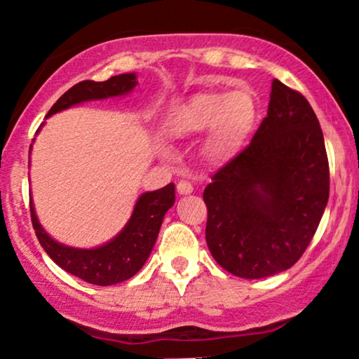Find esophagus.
Masks as SVG:
<instances>
[{
  "label": "esophagus",
  "instance_id": "34e87169",
  "mask_svg": "<svg viewBox=\"0 0 359 359\" xmlns=\"http://www.w3.org/2000/svg\"><path fill=\"white\" fill-rule=\"evenodd\" d=\"M176 189H178L180 194L187 196V194L193 193V184L188 183V181H180V183L176 184Z\"/></svg>",
  "mask_w": 359,
  "mask_h": 359
}]
</instances>
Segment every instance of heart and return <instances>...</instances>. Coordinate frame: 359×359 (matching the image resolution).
Here are the masks:
<instances>
[{"label": "heart", "mask_w": 359, "mask_h": 359, "mask_svg": "<svg viewBox=\"0 0 359 359\" xmlns=\"http://www.w3.org/2000/svg\"><path fill=\"white\" fill-rule=\"evenodd\" d=\"M256 116V101L248 90L203 91L176 106L166 118L165 128L176 140H188L208 131V156L231 159L245 146ZM163 153H168L165 148Z\"/></svg>", "instance_id": "heart-1"}]
</instances>
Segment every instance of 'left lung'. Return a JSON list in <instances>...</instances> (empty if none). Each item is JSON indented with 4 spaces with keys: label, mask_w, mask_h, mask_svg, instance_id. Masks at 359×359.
<instances>
[{
    "label": "left lung",
    "mask_w": 359,
    "mask_h": 359,
    "mask_svg": "<svg viewBox=\"0 0 359 359\" xmlns=\"http://www.w3.org/2000/svg\"><path fill=\"white\" fill-rule=\"evenodd\" d=\"M328 198L320 121L302 93L273 79L268 114L250 146L203 193L208 248L245 280L286 271L315 236Z\"/></svg>",
    "instance_id": "obj_1"
}]
</instances>
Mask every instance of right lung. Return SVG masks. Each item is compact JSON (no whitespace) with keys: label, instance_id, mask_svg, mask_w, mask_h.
<instances>
[{"label":"right lung","instance_id":"add662e5","mask_svg":"<svg viewBox=\"0 0 359 359\" xmlns=\"http://www.w3.org/2000/svg\"><path fill=\"white\" fill-rule=\"evenodd\" d=\"M138 85L136 73H123L106 81H81L51 106L46 118L72 106L126 96ZM44 125V123H43ZM43 125L38 128L41 130ZM33 144L29 146V154ZM175 205V184L170 183L156 191H146L136 200L128 223L116 236L95 248H74L56 241L39 223L33 198H29L31 221L39 245L60 268L79 280L98 286H109L130 280L143 268L156 243L166 211Z\"/></svg>","mask_w":359,"mask_h":359}]
</instances>
